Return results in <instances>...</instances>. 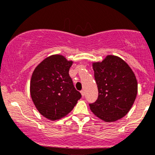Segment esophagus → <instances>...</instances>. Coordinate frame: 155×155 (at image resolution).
Here are the masks:
<instances>
[{
  "label": "esophagus",
  "instance_id": "1",
  "mask_svg": "<svg viewBox=\"0 0 155 155\" xmlns=\"http://www.w3.org/2000/svg\"><path fill=\"white\" fill-rule=\"evenodd\" d=\"M81 96H82V97H84V95H85V92H84V90H81Z\"/></svg>",
  "mask_w": 155,
  "mask_h": 155
}]
</instances>
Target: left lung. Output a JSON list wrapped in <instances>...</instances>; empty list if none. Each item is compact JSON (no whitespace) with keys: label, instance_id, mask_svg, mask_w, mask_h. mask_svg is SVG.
<instances>
[{"label":"left lung","instance_id":"8db88e82","mask_svg":"<svg viewBox=\"0 0 155 155\" xmlns=\"http://www.w3.org/2000/svg\"><path fill=\"white\" fill-rule=\"evenodd\" d=\"M98 97L90 104L92 113L106 122L120 120L128 113L138 92V82L131 68L122 58L107 55L92 63Z\"/></svg>","mask_w":155,"mask_h":155}]
</instances>
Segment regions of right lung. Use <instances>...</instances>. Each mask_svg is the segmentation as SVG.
<instances>
[{"label":"right lung","instance_id":"1","mask_svg":"<svg viewBox=\"0 0 155 155\" xmlns=\"http://www.w3.org/2000/svg\"><path fill=\"white\" fill-rule=\"evenodd\" d=\"M73 63L63 55L53 54L42 60L33 71L30 84L32 101L39 113L48 120L65 117L81 98L68 74Z\"/></svg>","mask_w":155,"mask_h":155}]
</instances>
